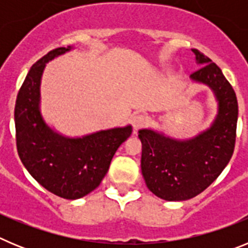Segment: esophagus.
<instances>
[{"label": "esophagus", "mask_w": 248, "mask_h": 248, "mask_svg": "<svg viewBox=\"0 0 248 248\" xmlns=\"http://www.w3.org/2000/svg\"><path fill=\"white\" fill-rule=\"evenodd\" d=\"M146 123V117L144 114H135L131 118V124L134 126V129H139Z\"/></svg>", "instance_id": "obj_1"}]
</instances>
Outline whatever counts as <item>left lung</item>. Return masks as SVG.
<instances>
[{
    "label": "left lung",
    "mask_w": 248,
    "mask_h": 248,
    "mask_svg": "<svg viewBox=\"0 0 248 248\" xmlns=\"http://www.w3.org/2000/svg\"><path fill=\"white\" fill-rule=\"evenodd\" d=\"M200 67L191 73L205 83L218 100V114L210 129L196 138L177 141L143 129L139 138L141 172L148 189L166 201H183L207 189L226 168L236 143L238 104L236 93L220 68L198 49H192Z\"/></svg>",
    "instance_id": "1"
}]
</instances>
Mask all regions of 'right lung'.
I'll list each match as a JSON object with an SVG mask.
<instances>
[{
    "label": "right lung",
    "instance_id": "add662e5",
    "mask_svg": "<svg viewBox=\"0 0 248 248\" xmlns=\"http://www.w3.org/2000/svg\"><path fill=\"white\" fill-rule=\"evenodd\" d=\"M71 47L50 50L28 72L15 105L18 156L32 176L59 198L76 200L97 189L131 126L102 130L78 139L54 133L39 113V84L48 61Z\"/></svg>",
    "mask_w": 248,
    "mask_h": 248
}]
</instances>
